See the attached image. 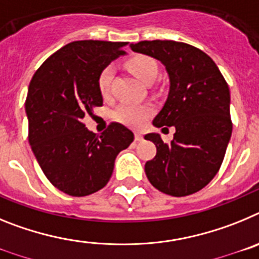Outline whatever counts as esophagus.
I'll list each match as a JSON object with an SVG mask.
<instances>
[{
  "label": "esophagus",
  "instance_id": "1",
  "mask_svg": "<svg viewBox=\"0 0 259 259\" xmlns=\"http://www.w3.org/2000/svg\"><path fill=\"white\" fill-rule=\"evenodd\" d=\"M135 140H136V141H143V135H141L140 132H136V134H135Z\"/></svg>",
  "mask_w": 259,
  "mask_h": 259
}]
</instances>
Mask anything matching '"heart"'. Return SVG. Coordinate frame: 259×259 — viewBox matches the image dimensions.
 <instances>
[{"mask_svg": "<svg viewBox=\"0 0 259 259\" xmlns=\"http://www.w3.org/2000/svg\"><path fill=\"white\" fill-rule=\"evenodd\" d=\"M128 68L131 70L132 74L137 76L141 81L148 83L149 80H154L158 74V67L154 59L148 56H135L127 62ZM114 79V67L113 66H106L101 70L97 77L98 91L104 97H107L111 91V84ZM152 109L145 105L131 104L125 102L114 110L113 116L115 120L127 124L130 127H140L144 124L146 119L149 118Z\"/></svg>", "mask_w": 259, "mask_h": 259, "instance_id": "1", "label": "heart"}]
</instances>
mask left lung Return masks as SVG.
I'll list each match as a JSON object with an SVG mask.
<instances>
[{"label":"left lung","instance_id":"left-lung-1","mask_svg":"<svg viewBox=\"0 0 259 259\" xmlns=\"http://www.w3.org/2000/svg\"><path fill=\"white\" fill-rule=\"evenodd\" d=\"M136 53L161 61L170 77L164 106L155 127L176 130L163 143L158 134L145 135L157 154L145 163L153 187L174 197H184L206 187L222 166L232 134L230 89L218 66L206 53L172 40L131 44Z\"/></svg>","mask_w":259,"mask_h":259}]
</instances>
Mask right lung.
<instances>
[{
    "instance_id": "obj_1",
    "label": "right lung",
    "mask_w": 259,
    "mask_h": 259,
    "mask_svg": "<svg viewBox=\"0 0 259 259\" xmlns=\"http://www.w3.org/2000/svg\"><path fill=\"white\" fill-rule=\"evenodd\" d=\"M127 44L74 41L52 54L32 76L26 98L28 141L48 180L68 196L83 197L104 188L116 155L134 141V134L120 123H110L96 135L83 122L102 106L98 75L124 54Z\"/></svg>"
}]
</instances>
